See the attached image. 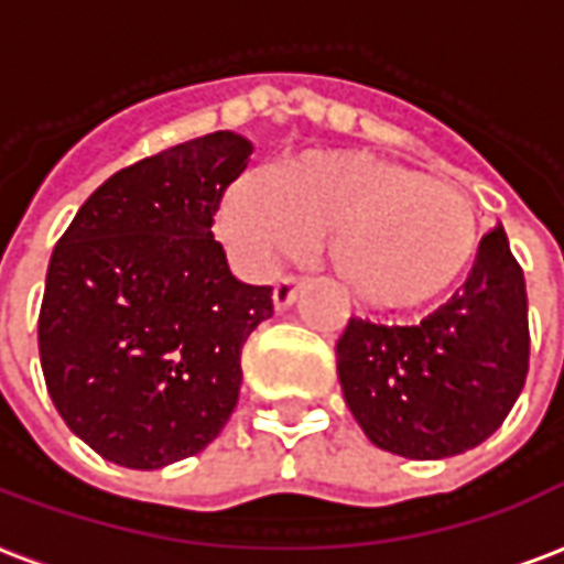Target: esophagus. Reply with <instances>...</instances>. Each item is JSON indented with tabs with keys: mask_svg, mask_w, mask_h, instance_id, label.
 I'll use <instances>...</instances> for the list:
<instances>
[{
	"mask_svg": "<svg viewBox=\"0 0 564 564\" xmlns=\"http://www.w3.org/2000/svg\"><path fill=\"white\" fill-rule=\"evenodd\" d=\"M301 281L295 278V274H283V278H278V283H274V292H272V301L278 311H283V307H290L292 299H295V292H299Z\"/></svg>",
	"mask_w": 564,
	"mask_h": 564,
	"instance_id": "esophagus-1",
	"label": "esophagus"
}]
</instances>
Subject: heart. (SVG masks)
<instances>
[{
  "label": "heart",
  "mask_w": 564,
  "mask_h": 564,
  "mask_svg": "<svg viewBox=\"0 0 564 564\" xmlns=\"http://www.w3.org/2000/svg\"><path fill=\"white\" fill-rule=\"evenodd\" d=\"M218 227L251 269L325 236L330 272L360 304L387 313L446 299L482 245V221L464 192L360 150H304L272 177L236 180Z\"/></svg>",
  "instance_id": "1"
}]
</instances>
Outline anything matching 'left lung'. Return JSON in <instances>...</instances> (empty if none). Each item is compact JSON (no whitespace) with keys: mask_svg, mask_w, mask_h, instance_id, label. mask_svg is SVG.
Listing matches in <instances>:
<instances>
[{"mask_svg":"<svg viewBox=\"0 0 564 564\" xmlns=\"http://www.w3.org/2000/svg\"><path fill=\"white\" fill-rule=\"evenodd\" d=\"M530 369L527 281L494 227L467 281L420 325L351 316L337 339V376L351 416L387 453L435 462L497 432Z\"/></svg>","mask_w":564,"mask_h":564,"instance_id":"1","label":"left lung"}]
</instances>
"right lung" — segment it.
<instances>
[{
  "label": "right lung",
  "instance_id": "right-lung-1",
  "mask_svg": "<svg viewBox=\"0 0 564 564\" xmlns=\"http://www.w3.org/2000/svg\"><path fill=\"white\" fill-rule=\"evenodd\" d=\"M253 153L209 132L111 174L50 260L37 349L73 435L129 470L213 444L234 414L242 346L272 286L236 281L213 218Z\"/></svg>",
  "mask_w": 564,
  "mask_h": 564
}]
</instances>
